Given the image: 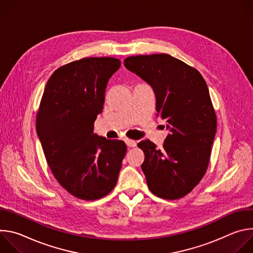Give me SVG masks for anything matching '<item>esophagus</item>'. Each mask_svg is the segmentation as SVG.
<instances>
[{"label": "esophagus", "instance_id": "esophagus-1", "mask_svg": "<svg viewBox=\"0 0 253 253\" xmlns=\"http://www.w3.org/2000/svg\"><path fill=\"white\" fill-rule=\"evenodd\" d=\"M125 143L128 147H135L136 146V142L134 140H130V139H125Z\"/></svg>", "mask_w": 253, "mask_h": 253}]
</instances>
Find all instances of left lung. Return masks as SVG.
<instances>
[{"label": "left lung", "mask_w": 253, "mask_h": 253, "mask_svg": "<svg viewBox=\"0 0 253 253\" xmlns=\"http://www.w3.org/2000/svg\"><path fill=\"white\" fill-rule=\"evenodd\" d=\"M124 66L152 87L156 117L169 131L161 149L149 140L138 143L147 185L160 198H181L204 176L216 133L207 84L196 69L168 54L128 57Z\"/></svg>", "instance_id": "8db88e82"}]
</instances>
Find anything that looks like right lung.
I'll return each instance as SVG.
<instances>
[{
    "label": "right lung",
    "mask_w": 253,
    "mask_h": 253,
    "mask_svg": "<svg viewBox=\"0 0 253 253\" xmlns=\"http://www.w3.org/2000/svg\"><path fill=\"white\" fill-rule=\"evenodd\" d=\"M118 59L90 57L57 69L48 80L36 118L42 148L60 185L73 196L95 200L115 187L126 144L94 134L108 81Z\"/></svg>",
    "instance_id": "right-lung-1"
}]
</instances>
